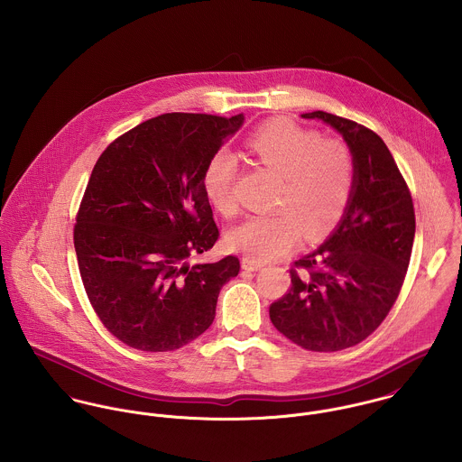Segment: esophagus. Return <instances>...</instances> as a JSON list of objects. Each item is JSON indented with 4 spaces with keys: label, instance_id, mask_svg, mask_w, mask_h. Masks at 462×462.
Instances as JSON below:
<instances>
[{
    "label": "esophagus",
    "instance_id": "obj_1",
    "mask_svg": "<svg viewBox=\"0 0 462 462\" xmlns=\"http://www.w3.org/2000/svg\"><path fill=\"white\" fill-rule=\"evenodd\" d=\"M263 264L258 263V262H254V260H249V258H244L242 260V268L244 270H247V272H256V270H260Z\"/></svg>",
    "mask_w": 462,
    "mask_h": 462
}]
</instances>
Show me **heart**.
Segmentation results:
<instances>
[{
	"label": "heart",
	"mask_w": 462,
	"mask_h": 462,
	"mask_svg": "<svg viewBox=\"0 0 462 462\" xmlns=\"http://www.w3.org/2000/svg\"><path fill=\"white\" fill-rule=\"evenodd\" d=\"M249 151L282 176L272 215H253L229 233V245L254 262L286 256L306 231L308 240L326 236L345 215L356 185V160L337 138L288 119H272L247 138ZM238 158L218 149L206 163L202 185L209 202L226 217L238 211L235 192Z\"/></svg>",
	"instance_id": "b5f03b06"
}]
</instances>
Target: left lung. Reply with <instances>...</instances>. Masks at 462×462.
<instances>
[{
  "instance_id": "1",
  "label": "left lung",
  "mask_w": 462,
  "mask_h": 462,
  "mask_svg": "<svg viewBox=\"0 0 462 462\" xmlns=\"http://www.w3.org/2000/svg\"><path fill=\"white\" fill-rule=\"evenodd\" d=\"M302 117L343 134L356 160V185L329 240L293 263L291 286L270 304V320L306 350L337 352L366 339L393 308L411 260L414 206L377 133L320 110Z\"/></svg>"
}]
</instances>
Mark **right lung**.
I'll return each mask as SVG.
<instances>
[{"label": "right lung", "instance_id": "right-lung-1", "mask_svg": "<svg viewBox=\"0 0 462 462\" xmlns=\"http://www.w3.org/2000/svg\"><path fill=\"white\" fill-rule=\"evenodd\" d=\"M242 125V114H163L116 138L96 162L74 249L96 315L125 345L176 350L213 324L240 260L190 264L220 236L202 176Z\"/></svg>", "mask_w": 462, "mask_h": 462}]
</instances>
